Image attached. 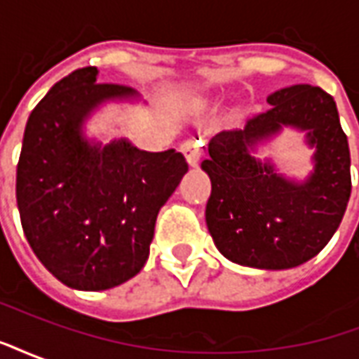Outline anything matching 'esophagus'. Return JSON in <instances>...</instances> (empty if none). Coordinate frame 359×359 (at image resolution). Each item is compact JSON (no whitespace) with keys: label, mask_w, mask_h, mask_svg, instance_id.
<instances>
[{"label":"esophagus","mask_w":359,"mask_h":359,"mask_svg":"<svg viewBox=\"0 0 359 359\" xmlns=\"http://www.w3.org/2000/svg\"><path fill=\"white\" fill-rule=\"evenodd\" d=\"M202 146L203 142L200 138H188L180 144V151L187 157L188 165H198L200 156H202Z\"/></svg>","instance_id":"34e87169"}]
</instances>
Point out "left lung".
Returning <instances> with one entry per match:
<instances>
[{
    "label": "left lung",
    "mask_w": 359,
    "mask_h": 359,
    "mask_svg": "<svg viewBox=\"0 0 359 359\" xmlns=\"http://www.w3.org/2000/svg\"><path fill=\"white\" fill-rule=\"evenodd\" d=\"M271 107L242 130L211 138L202 169L211 179L205 221L219 252L234 264L288 269L317 256L346 211L350 149L337 103L319 86L296 84L267 97ZM283 126L309 133L316 169L306 183L285 180L249 156L257 141Z\"/></svg>",
    "instance_id": "1"
}]
</instances>
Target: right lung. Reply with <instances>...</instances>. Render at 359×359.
I'll return each instance as SVG.
<instances>
[{
	"label": "right lung",
	"instance_id": "obj_1",
	"mask_svg": "<svg viewBox=\"0 0 359 359\" xmlns=\"http://www.w3.org/2000/svg\"><path fill=\"white\" fill-rule=\"evenodd\" d=\"M84 67L61 79L28 117L17 205L30 248L76 290H107L133 278L149 256L157 213L188 171L175 149L144 151L126 140L90 144L82 123L105 100L133 97L97 84Z\"/></svg>",
	"mask_w": 359,
	"mask_h": 359
}]
</instances>
